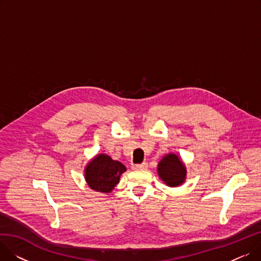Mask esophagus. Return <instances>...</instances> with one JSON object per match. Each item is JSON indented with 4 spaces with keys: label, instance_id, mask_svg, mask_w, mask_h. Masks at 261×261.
I'll return each instance as SVG.
<instances>
[{
    "label": "esophagus",
    "instance_id": "obj_1",
    "mask_svg": "<svg viewBox=\"0 0 261 261\" xmlns=\"http://www.w3.org/2000/svg\"><path fill=\"white\" fill-rule=\"evenodd\" d=\"M148 167L147 163H142V164H135V165L132 166V169L134 170H145Z\"/></svg>",
    "mask_w": 261,
    "mask_h": 261
}]
</instances>
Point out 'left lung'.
<instances>
[{"label":"left lung","instance_id":"1","mask_svg":"<svg viewBox=\"0 0 261 261\" xmlns=\"http://www.w3.org/2000/svg\"><path fill=\"white\" fill-rule=\"evenodd\" d=\"M158 172L161 179L168 186H177L184 182L186 168L175 154H167L159 163Z\"/></svg>","mask_w":261,"mask_h":261}]
</instances>
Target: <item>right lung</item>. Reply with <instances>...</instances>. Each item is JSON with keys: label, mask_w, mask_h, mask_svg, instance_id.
Returning a JSON list of instances; mask_svg holds the SVG:
<instances>
[{"label": "right lung", "mask_w": 261, "mask_h": 261, "mask_svg": "<svg viewBox=\"0 0 261 261\" xmlns=\"http://www.w3.org/2000/svg\"><path fill=\"white\" fill-rule=\"evenodd\" d=\"M125 171L126 167L120 162L112 160L109 155L99 154L88 164L86 180L92 189L99 193H110Z\"/></svg>", "instance_id": "add662e5"}]
</instances>
